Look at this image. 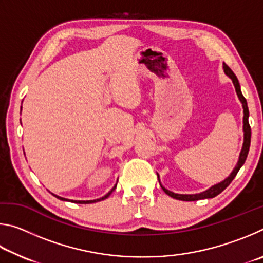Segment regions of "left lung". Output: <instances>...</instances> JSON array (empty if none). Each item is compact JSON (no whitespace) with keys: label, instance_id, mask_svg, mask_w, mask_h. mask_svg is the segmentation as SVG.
I'll use <instances>...</instances> for the list:
<instances>
[{"label":"left lung","instance_id":"8db88e82","mask_svg":"<svg viewBox=\"0 0 263 263\" xmlns=\"http://www.w3.org/2000/svg\"><path fill=\"white\" fill-rule=\"evenodd\" d=\"M222 68H224V73L228 75V77L232 80V82L234 84V88H235V91H237V95H238V99L240 100L242 104V109H243V118H242V131H243V142H242V148L240 151V154H239V159H238V162L235 164V167L233 168V171L231 172V174L226 177L225 180H222L221 182L217 184H213L210 188L202 191V193L199 194H176V193H173V191L168 190L164 188V186L161 184V181H160V176L158 174V179H159V183L161 185L162 190L166 193L168 196H171V197L175 198V199H180V201H198V199H204V198H213L216 197L217 195H219L222 190L226 189L229 186V184L231 182L233 181V179L235 177V175L238 174L239 169L242 167V164L246 161V158L248 155V151H249V146H251V126H249V123H248V117H249V111H248V106H247V101L245 99L242 92H241V89H240V84L237 77H235L234 73L231 70V68L229 67L228 65H224L222 66Z\"/></svg>","mask_w":263,"mask_h":263}]
</instances>
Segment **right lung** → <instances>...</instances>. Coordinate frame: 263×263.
Listing matches in <instances>:
<instances>
[{"instance_id": "add662e5", "label": "right lung", "mask_w": 263, "mask_h": 263, "mask_svg": "<svg viewBox=\"0 0 263 263\" xmlns=\"http://www.w3.org/2000/svg\"><path fill=\"white\" fill-rule=\"evenodd\" d=\"M21 111H22V108H21ZM22 124V123H21ZM116 186H117V183H116L115 185H114V188L111 189L108 194L106 195H104L103 197H100V198H97V199H89V201H73V199H67V198H64V197H60V196H58V195H54V194H52L53 196H55L57 198H59V199H61V201H68V202H73V203H77V204H90V203H96V202H100V201H103V199H105V198H108L109 196L112 194V191L116 189Z\"/></svg>"}]
</instances>
